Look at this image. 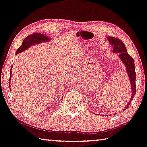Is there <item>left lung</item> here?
Returning a JSON list of instances; mask_svg holds the SVG:
<instances>
[{"label": "left lung", "instance_id": "1", "mask_svg": "<svg viewBox=\"0 0 147 147\" xmlns=\"http://www.w3.org/2000/svg\"><path fill=\"white\" fill-rule=\"evenodd\" d=\"M108 39L110 41V44L114 45V49H113L114 51H113L119 53V56H120L121 61L125 65V67H127V72L130 80L131 86V97L129 102L127 105V107L123 108L124 110L129 107L131 101L133 100L135 93H136V84H135L136 73H135V70L134 60L127 53V49H126L125 45L123 44V42L121 40H119L118 38L113 37H108Z\"/></svg>", "mask_w": 147, "mask_h": 147}]
</instances>
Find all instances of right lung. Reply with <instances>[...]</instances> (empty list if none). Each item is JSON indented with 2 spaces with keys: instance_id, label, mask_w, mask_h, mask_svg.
I'll use <instances>...</instances> for the list:
<instances>
[{
  "instance_id": "right-lung-1",
  "label": "right lung",
  "mask_w": 147,
  "mask_h": 147,
  "mask_svg": "<svg viewBox=\"0 0 147 147\" xmlns=\"http://www.w3.org/2000/svg\"><path fill=\"white\" fill-rule=\"evenodd\" d=\"M45 41H48V37H46V36H45L43 34H41V33H33V34L29 35L24 39L22 45L17 49L16 54L18 55V53H22V51L28 49L29 47L31 46V45L40 43V42ZM12 67H11L10 71L12 70ZM10 79L11 76L10 77Z\"/></svg>"
}]
</instances>
